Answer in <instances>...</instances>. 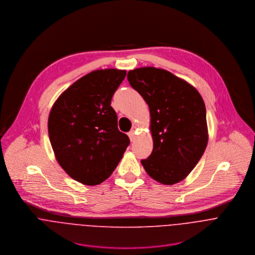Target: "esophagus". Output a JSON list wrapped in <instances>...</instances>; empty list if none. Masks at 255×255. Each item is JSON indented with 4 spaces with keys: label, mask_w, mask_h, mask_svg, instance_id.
<instances>
[{
    "label": "esophagus",
    "mask_w": 255,
    "mask_h": 255,
    "mask_svg": "<svg viewBox=\"0 0 255 255\" xmlns=\"http://www.w3.org/2000/svg\"><path fill=\"white\" fill-rule=\"evenodd\" d=\"M128 137L130 139V141H134L135 138H136V134H135V131L134 130H130L128 132Z\"/></svg>",
    "instance_id": "esophagus-1"
}]
</instances>
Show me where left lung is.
I'll return each mask as SVG.
<instances>
[{
  "label": "left lung",
  "mask_w": 255,
  "mask_h": 255,
  "mask_svg": "<svg viewBox=\"0 0 255 255\" xmlns=\"http://www.w3.org/2000/svg\"><path fill=\"white\" fill-rule=\"evenodd\" d=\"M128 79L150 112L153 150L141 160L146 173L166 185L181 182L196 166L208 142L201 95L185 80L154 67L129 71Z\"/></svg>",
  "instance_id": "obj_1"
}]
</instances>
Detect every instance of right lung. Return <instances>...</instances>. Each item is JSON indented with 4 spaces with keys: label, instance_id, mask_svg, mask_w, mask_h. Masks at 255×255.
Wrapping results in <instances>:
<instances>
[{
    "label": "right lung",
    "instance_id": "1",
    "mask_svg": "<svg viewBox=\"0 0 255 255\" xmlns=\"http://www.w3.org/2000/svg\"><path fill=\"white\" fill-rule=\"evenodd\" d=\"M126 74L117 69L87 73L66 89L50 111L51 145L58 163L74 181L86 185L104 182L129 144L111 106Z\"/></svg>",
    "mask_w": 255,
    "mask_h": 255
}]
</instances>
